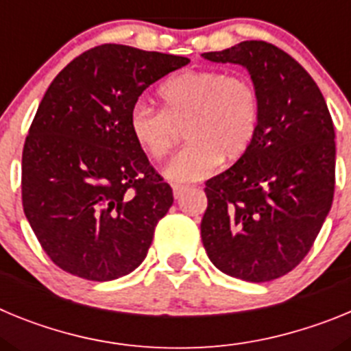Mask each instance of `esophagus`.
<instances>
[{"mask_svg": "<svg viewBox=\"0 0 351 351\" xmlns=\"http://www.w3.org/2000/svg\"><path fill=\"white\" fill-rule=\"evenodd\" d=\"M172 191H173V197H176V198H181L182 195H184V191H188V186L173 184V186H172Z\"/></svg>", "mask_w": 351, "mask_h": 351, "instance_id": "34e87169", "label": "esophagus"}]
</instances>
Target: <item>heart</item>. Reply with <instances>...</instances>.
Returning <instances> with one entry per match:
<instances>
[{"label":"heart","mask_w":351,"mask_h":351,"mask_svg":"<svg viewBox=\"0 0 351 351\" xmlns=\"http://www.w3.org/2000/svg\"><path fill=\"white\" fill-rule=\"evenodd\" d=\"M163 110L135 105L128 117L133 141L149 158L165 156L184 128L190 144L163 173L172 182L210 176L219 161L243 156L260 123V96L251 80L221 70H186L161 84Z\"/></svg>","instance_id":"b5f03b06"}]
</instances>
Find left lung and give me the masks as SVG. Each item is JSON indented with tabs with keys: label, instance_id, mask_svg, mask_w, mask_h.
Instances as JSON below:
<instances>
[{
	"label": "left lung",
	"instance_id": "obj_1",
	"mask_svg": "<svg viewBox=\"0 0 351 351\" xmlns=\"http://www.w3.org/2000/svg\"><path fill=\"white\" fill-rule=\"evenodd\" d=\"M202 58L244 66L260 96L253 144L206 182L204 247L232 278L276 280L308 255L332 206V117L311 75L272 43L247 40Z\"/></svg>",
	"mask_w": 351,
	"mask_h": 351
}]
</instances>
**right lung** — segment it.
Here are the masks:
<instances>
[{"label": "right lung", "mask_w": 351, "mask_h": 351, "mask_svg": "<svg viewBox=\"0 0 351 351\" xmlns=\"http://www.w3.org/2000/svg\"><path fill=\"white\" fill-rule=\"evenodd\" d=\"M188 63L105 43L68 63L45 91L23 151V207L63 271L112 281L144 262L173 195L128 117L151 84Z\"/></svg>", "instance_id": "obj_1"}]
</instances>
